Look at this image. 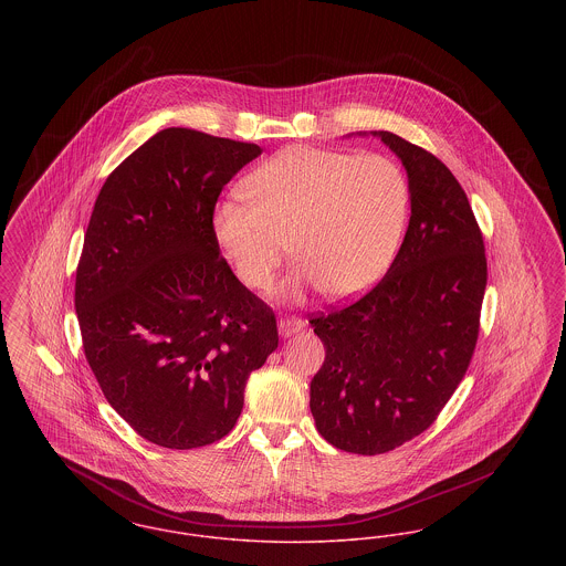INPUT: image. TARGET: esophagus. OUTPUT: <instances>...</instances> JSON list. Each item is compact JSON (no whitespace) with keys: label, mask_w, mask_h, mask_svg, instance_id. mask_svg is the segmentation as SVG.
<instances>
[{"label":"esophagus","mask_w":566,"mask_h":566,"mask_svg":"<svg viewBox=\"0 0 566 566\" xmlns=\"http://www.w3.org/2000/svg\"><path fill=\"white\" fill-rule=\"evenodd\" d=\"M304 326H306V322L301 319V317H281L279 319V333H281V337H294L296 333H301L304 331Z\"/></svg>","instance_id":"34e87169"}]
</instances>
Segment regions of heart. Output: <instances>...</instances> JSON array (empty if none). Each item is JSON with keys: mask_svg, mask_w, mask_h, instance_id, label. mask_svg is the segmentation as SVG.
I'll list each match as a JSON object with an SVG mask.
<instances>
[{"mask_svg": "<svg viewBox=\"0 0 566 566\" xmlns=\"http://www.w3.org/2000/svg\"><path fill=\"white\" fill-rule=\"evenodd\" d=\"M242 199L214 208L212 233L251 290H265L283 262L298 268L279 285L283 301L311 287L333 301L371 290L392 262L410 212L406 171L386 156L287 148L242 182Z\"/></svg>", "mask_w": 566, "mask_h": 566, "instance_id": "obj_1", "label": "heart"}]
</instances>
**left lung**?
Masks as SVG:
<instances>
[{
    "label": "left lung",
    "instance_id": "8db88e82",
    "mask_svg": "<svg viewBox=\"0 0 566 566\" xmlns=\"http://www.w3.org/2000/svg\"><path fill=\"white\" fill-rule=\"evenodd\" d=\"M371 135L406 167L408 231L369 294L311 319L326 349L311 415L326 442L356 454L392 451L440 415L474 354L488 285L483 235L451 169L399 135Z\"/></svg>",
    "mask_w": 566,
    "mask_h": 566
}]
</instances>
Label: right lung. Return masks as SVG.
<instances>
[{"label":"right lung","instance_id":"right-lung-1","mask_svg":"<svg viewBox=\"0 0 566 566\" xmlns=\"http://www.w3.org/2000/svg\"><path fill=\"white\" fill-rule=\"evenodd\" d=\"M255 144L165 128L103 185L76 268L85 358L151 444L189 451L233 429L244 386L276 349L272 308L231 272L212 233L227 182Z\"/></svg>","mask_w":566,"mask_h":566}]
</instances>
